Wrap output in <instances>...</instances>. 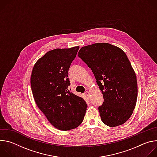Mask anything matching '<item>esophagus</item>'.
Segmentation results:
<instances>
[{
  "label": "esophagus",
  "instance_id": "1",
  "mask_svg": "<svg viewBox=\"0 0 157 157\" xmlns=\"http://www.w3.org/2000/svg\"><path fill=\"white\" fill-rule=\"evenodd\" d=\"M84 95L87 97H89V95H90V93H89V91H86L85 93H84Z\"/></svg>",
  "mask_w": 157,
  "mask_h": 157
}]
</instances>
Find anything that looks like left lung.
I'll use <instances>...</instances> for the list:
<instances>
[{
  "mask_svg": "<svg viewBox=\"0 0 157 157\" xmlns=\"http://www.w3.org/2000/svg\"><path fill=\"white\" fill-rule=\"evenodd\" d=\"M78 56L90 68L103 97L99 107L101 121L109 127L124 124L132 116L137 99L135 71L125 52L107 43L82 47Z\"/></svg>",
  "mask_w": 157,
  "mask_h": 157,
  "instance_id": "obj_1",
  "label": "left lung"
}]
</instances>
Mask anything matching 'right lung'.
I'll return each instance as SVG.
<instances>
[{
  "label": "right lung",
  "instance_id": "obj_1",
  "mask_svg": "<svg viewBox=\"0 0 157 157\" xmlns=\"http://www.w3.org/2000/svg\"><path fill=\"white\" fill-rule=\"evenodd\" d=\"M79 47L48 52L35 64L30 83L35 101L50 123L60 130L78 127L87 104L69 90L68 72Z\"/></svg>",
  "mask_w": 157,
  "mask_h": 157
}]
</instances>
